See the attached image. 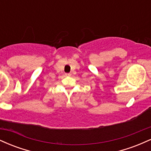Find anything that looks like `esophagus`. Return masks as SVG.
Masks as SVG:
<instances>
[{"instance_id":"34e87169","label":"esophagus","mask_w":151,"mask_h":151,"mask_svg":"<svg viewBox=\"0 0 151 151\" xmlns=\"http://www.w3.org/2000/svg\"><path fill=\"white\" fill-rule=\"evenodd\" d=\"M65 76L66 77H70V76H71V74L70 73H66Z\"/></svg>"}]
</instances>
